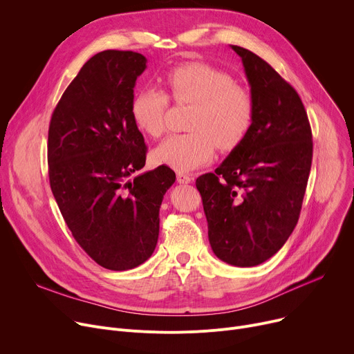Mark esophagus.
Wrapping results in <instances>:
<instances>
[{
    "instance_id": "1",
    "label": "esophagus",
    "mask_w": 354,
    "mask_h": 354,
    "mask_svg": "<svg viewBox=\"0 0 354 354\" xmlns=\"http://www.w3.org/2000/svg\"><path fill=\"white\" fill-rule=\"evenodd\" d=\"M176 179H178V182H179V183H182V185L191 183V182L194 180V178H192V176L186 175V174H182V172H178V174H176Z\"/></svg>"
}]
</instances>
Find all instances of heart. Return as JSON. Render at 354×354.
<instances>
[{
	"label": "heart",
	"mask_w": 354,
	"mask_h": 354,
	"mask_svg": "<svg viewBox=\"0 0 354 354\" xmlns=\"http://www.w3.org/2000/svg\"><path fill=\"white\" fill-rule=\"evenodd\" d=\"M163 85L176 104L191 105L186 121L191 131L165 139L155 149L158 162L189 172L214 158L216 147L229 152L248 136L254 116L252 95L223 71L203 62L183 64L163 77ZM167 106L162 91L142 89L132 100V120L145 135L158 138L165 131Z\"/></svg>",
	"instance_id": "heart-1"
}]
</instances>
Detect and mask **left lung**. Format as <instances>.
Segmentation results:
<instances>
[{
  "label": "left lung",
  "instance_id": "left-lung-1",
  "mask_svg": "<svg viewBox=\"0 0 354 354\" xmlns=\"http://www.w3.org/2000/svg\"><path fill=\"white\" fill-rule=\"evenodd\" d=\"M243 64L254 105L243 142L196 179L207 236L221 261L239 268L263 263L286 243L301 209L313 142L301 100L261 57L230 45Z\"/></svg>",
  "mask_w": 354,
  "mask_h": 354
}]
</instances>
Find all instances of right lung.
Listing matches in <instances>:
<instances>
[{"mask_svg":"<svg viewBox=\"0 0 354 354\" xmlns=\"http://www.w3.org/2000/svg\"><path fill=\"white\" fill-rule=\"evenodd\" d=\"M147 58L108 50L84 64L62 93L48 131V172L62 218L105 269L129 270L152 256L159 207L175 172L145 167L147 147L131 115Z\"/></svg>","mask_w":354,"mask_h":354,"instance_id":"obj_1","label":"right lung"}]
</instances>
